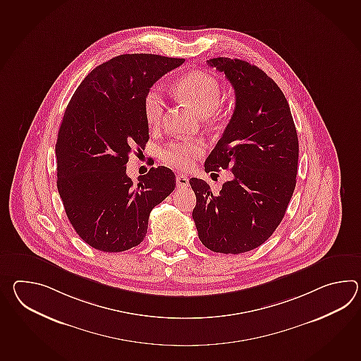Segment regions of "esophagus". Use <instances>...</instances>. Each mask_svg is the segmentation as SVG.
Segmentation results:
<instances>
[{"label": "esophagus", "instance_id": "esophagus-1", "mask_svg": "<svg viewBox=\"0 0 361 361\" xmlns=\"http://www.w3.org/2000/svg\"><path fill=\"white\" fill-rule=\"evenodd\" d=\"M176 184L178 188H188L189 186V178L185 175H177L176 176Z\"/></svg>", "mask_w": 361, "mask_h": 361}]
</instances>
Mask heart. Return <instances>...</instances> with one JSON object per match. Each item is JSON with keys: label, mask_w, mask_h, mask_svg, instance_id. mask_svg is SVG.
Returning a JSON list of instances; mask_svg holds the SVG:
<instances>
[{"label": "heart", "mask_w": 361, "mask_h": 361, "mask_svg": "<svg viewBox=\"0 0 361 361\" xmlns=\"http://www.w3.org/2000/svg\"><path fill=\"white\" fill-rule=\"evenodd\" d=\"M177 94L200 112L209 116L215 111L221 99V85L214 75L204 71H190L175 84ZM164 97L159 87L154 85L144 98L145 119L150 127H158L164 114ZM204 152V145L192 140H177L166 145L161 152V161L178 169H190L194 159Z\"/></svg>", "instance_id": "obj_1"}]
</instances>
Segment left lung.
<instances>
[{"label":"left lung","instance_id":"left-lung-1","mask_svg":"<svg viewBox=\"0 0 361 361\" xmlns=\"http://www.w3.org/2000/svg\"><path fill=\"white\" fill-rule=\"evenodd\" d=\"M207 64L223 73L235 93V107L204 171L231 169L219 194L190 178L197 204L192 220L200 242L214 252L257 249L282 221L297 184V129L279 85L257 66L225 56Z\"/></svg>","mask_w":361,"mask_h":361}]
</instances>
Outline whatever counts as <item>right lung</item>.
Returning a JSON list of instances; mask_svg holds the SVG:
<instances>
[{
	"instance_id": "right-lung-1",
	"label": "right lung",
	"mask_w": 361,
	"mask_h": 361,
	"mask_svg": "<svg viewBox=\"0 0 361 361\" xmlns=\"http://www.w3.org/2000/svg\"><path fill=\"white\" fill-rule=\"evenodd\" d=\"M183 58L123 54L97 66L64 111L56 138V188L81 240L121 252L144 240L152 209L175 190V173L159 166L133 183L127 163L149 141L146 92Z\"/></svg>"
}]
</instances>
